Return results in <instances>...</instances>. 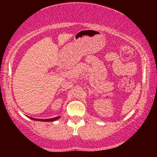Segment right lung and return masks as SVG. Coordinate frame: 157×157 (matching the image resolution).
Instances as JSON below:
<instances>
[{
  "mask_svg": "<svg viewBox=\"0 0 157 157\" xmlns=\"http://www.w3.org/2000/svg\"><path fill=\"white\" fill-rule=\"evenodd\" d=\"M30 119L33 121H43V122H53L58 120V119L60 118V116H57V117H55V118H48V119H38V118H32V117H29Z\"/></svg>",
  "mask_w": 157,
  "mask_h": 157,
  "instance_id": "add662e5",
  "label": "right lung"
}]
</instances>
